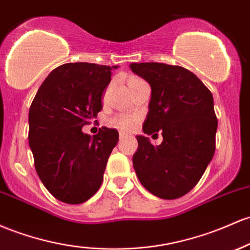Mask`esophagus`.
Segmentation results:
<instances>
[{
    "instance_id": "34e87169",
    "label": "esophagus",
    "mask_w": 250,
    "mask_h": 250,
    "mask_svg": "<svg viewBox=\"0 0 250 250\" xmlns=\"http://www.w3.org/2000/svg\"><path fill=\"white\" fill-rule=\"evenodd\" d=\"M128 136H129V135H128L127 133H120V140H121V141H122V140H125V138H128Z\"/></svg>"
}]
</instances>
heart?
Returning a JSON list of instances; mask_svg holds the SVG:
<instances>
[{
  "instance_id": "b5f03b06",
  "label": "heart",
  "mask_w": 250,
  "mask_h": 250,
  "mask_svg": "<svg viewBox=\"0 0 250 250\" xmlns=\"http://www.w3.org/2000/svg\"><path fill=\"white\" fill-rule=\"evenodd\" d=\"M134 81H140V78H138V77H131L129 81H128V83ZM139 121L140 117L135 114H120L111 117L110 121H109V125H110L112 128H116V129L129 131L133 130L134 128L136 127Z\"/></svg>"
}]
</instances>
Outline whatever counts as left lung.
<instances>
[{
  "label": "left lung",
  "mask_w": 250,
  "mask_h": 250,
  "mask_svg": "<svg viewBox=\"0 0 250 250\" xmlns=\"http://www.w3.org/2000/svg\"><path fill=\"white\" fill-rule=\"evenodd\" d=\"M130 68L152 89L144 133L158 136L160 130L164 138L153 146L146 136H136L134 169L150 193L179 198L197 185L215 154L217 117L212 94L182 66L134 62Z\"/></svg>",
  "instance_id": "left-lung-1"
}]
</instances>
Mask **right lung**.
<instances>
[{"mask_svg": "<svg viewBox=\"0 0 250 250\" xmlns=\"http://www.w3.org/2000/svg\"><path fill=\"white\" fill-rule=\"evenodd\" d=\"M119 66L67 62L54 68L29 109L28 140L37 173L49 193L66 204L91 198L119 131L100 128L91 138L82 131L102 110V95Z\"/></svg>", "mask_w": 250, "mask_h": 250, "instance_id": "1", "label": "right lung"}]
</instances>
